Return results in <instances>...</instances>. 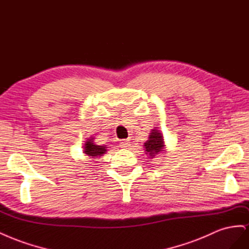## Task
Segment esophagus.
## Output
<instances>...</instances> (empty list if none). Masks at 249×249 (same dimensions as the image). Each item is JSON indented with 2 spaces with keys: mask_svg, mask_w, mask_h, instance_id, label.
Instances as JSON below:
<instances>
[{
  "mask_svg": "<svg viewBox=\"0 0 249 249\" xmlns=\"http://www.w3.org/2000/svg\"><path fill=\"white\" fill-rule=\"evenodd\" d=\"M130 140L129 139H127V140H123L122 142H120V147L121 148H123V149H127V148H129L130 147Z\"/></svg>",
  "mask_w": 249,
  "mask_h": 249,
  "instance_id": "obj_1",
  "label": "esophagus"
}]
</instances>
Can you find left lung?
Returning a JSON list of instances; mask_svg holds the SVG:
<instances>
[{
  "instance_id": "1",
  "label": "left lung",
  "mask_w": 249,
  "mask_h": 249,
  "mask_svg": "<svg viewBox=\"0 0 249 249\" xmlns=\"http://www.w3.org/2000/svg\"><path fill=\"white\" fill-rule=\"evenodd\" d=\"M143 147H145L146 154H148L150 157L153 158L160 152L164 151V141H163V135L155 127L154 129H152V132L149 135V140L143 143ZM164 153V152H163Z\"/></svg>"
}]
</instances>
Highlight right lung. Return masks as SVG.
Returning a JSON list of instances; mask_svg holds the SVG:
<instances>
[{"instance_id": "obj_1", "label": "right lung", "mask_w": 249, "mask_h": 249, "mask_svg": "<svg viewBox=\"0 0 249 249\" xmlns=\"http://www.w3.org/2000/svg\"><path fill=\"white\" fill-rule=\"evenodd\" d=\"M107 148V147H106V145H96L94 142V138H89L84 143V153L87 154L88 156H90L91 158L100 157L103 154H106Z\"/></svg>"}]
</instances>
